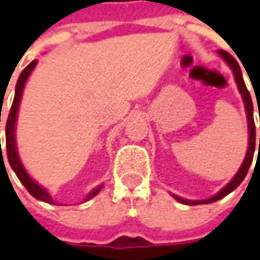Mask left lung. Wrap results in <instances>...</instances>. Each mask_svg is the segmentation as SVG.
<instances>
[{"label": "left lung", "instance_id": "left-lung-1", "mask_svg": "<svg viewBox=\"0 0 260 260\" xmlns=\"http://www.w3.org/2000/svg\"><path fill=\"white\" fill-rule=\"evenodd\" d=\"M220 56L224 59L225 62L229 63V66L232 68L233 74H235L236 84L239 86V91L243 96V101H245V108H246V114H247V125H249V147H247V152H246L245 160L240 166L239 172L235 175V178L225 185L224 188L217 192L214 197L208 198V200H201V201H191V200H185V198H181L178 195H174V198L176 201L182 203V204L186 205H198V204H210V203H214V201H218L221 200L223 197L229 195L232 191H235L236 188L239 185L242 184V181L245 179V176L247 175V171L252 165V160H253V155H255V147H256V128H255V121H253V103H252V98H250V94L246 88L245 81H243V76H242V71H240V66L236 62V59L230 53H227L224 50H218ZM259 152H260V139H259Z\"/></svg>", "mask_w": 260, "mask_h": 260}]
</instances>
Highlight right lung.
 Here are the masks:
<instances>
[{
    "mask_svg": "<svg viewBox=\"0 0 260 260\" xmlns=\"http://www.w3.org/2000/svg\"><path fill=\"white\" fill-rule=\"evenodd\" d=\"M37 60H33L30 65L25 66V69L18 76V81H17V85H15V95H14V101H13V105H11V110H10V114H8V118H7V125H5V147H7V157H8V162H10V166L13 168V171L17 175V178L21 181V184L24 185L25 189L33 195L35 198L40 200V201H45V203H49V204H56L53 201V198L50 197V194L46 191L45 188H42L40 185L37 184L36 181H33L30 178V175L25 172L24 166L21 164L20 157H18V152H17V145H15V120H17V111H18V105H20V100H21V95H23V89H24L25 81L27 78L30 76L31 71L35 69ZM0 121H1V110H0ZM0 150H1V139H0ZM1 156H3V152H1ZM103 185H98L96 188H94L89 194L86 195V198L84 201H88L91 200L92 197L98 194L101 191Z\"/></svg>",
    "mask_w": 260,
    "mask_h": 260,
    "instance_id": "right-lung-1",
    "label": "right lung"
}]
</instances>
